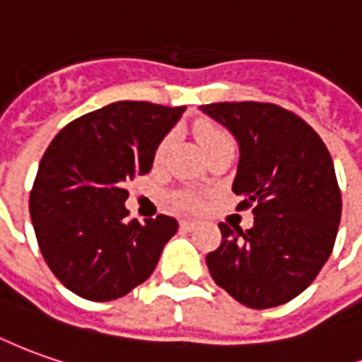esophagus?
I'll return each instance as SVG.
<instances>
[{
  "mask_svg": "<svg viewBox=\"0 0 362 362\" xmlns=\"http://www.w3.org/2000/svg\"><path fill=\"white\" fill-rule=\"evenodd\" d=\"M180 228L182 230H186V232H190V230H194V228H196V222H192V220H182Z\"/></svg>",
  "mask_w": 362,
  "mask_h": 362,
  "instance_id": "esophagus-1",
  "label": "esophagus"
}]
</instances>
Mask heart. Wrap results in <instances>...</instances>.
Instances as JSON below:
<instances>
[{"label":"heart","instance_id":"b5f03b06","mask_svg":"<svg viewBox=\"0 0 362 362\" xmlns=\"http://www.w3.org/2000/svg\"><path fill=\"white\" fill-rule=\"evenodd\" d=\"M196 136H198V142H200V146L204 150H210L214 148V146H218V144H232L230 134L223 129H220L218 124H212V122H200V124L196 127ZM170 136H166V139L158 144V148H156V162H162L166 158V154H168V150H170ZM174 202H176V206L182 208V210H192V208L196 206V198H194V194H190V192L178 194V196L174 198Z\"/></svg>","mask_w":362,"mask_h":362}]
</instances>
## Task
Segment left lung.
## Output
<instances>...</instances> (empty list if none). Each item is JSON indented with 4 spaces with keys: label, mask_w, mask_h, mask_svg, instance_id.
Segmentation results:
<instances>
[{
    "label": "left lung",
    "mask_w": 362,
    "mask_h": 362,
    "mask_svg": "<svg viewBox=\"0 0 362 362\" xmlns=\"http://www.w3.org/2000/svg\"><path fill=\"white\" fill-rule=\"evenodd\" d=\"M200 110L232 132L240 148L233 194L253 206V226L220 223L222 243L206 255L216 284L252 309L305 291L333 252L341 192L329 150L293 112L269 103H216Z\"/></svg>",
    "instance_id": "left-lung-1"
}]
</instances>
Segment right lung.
Instances as JSON below:
<instances>
[{
	"mask_svg": "<svg viewBox=\"0 0 362 362\" xmlns=\"http://www.w3.org/2000/svg\"><path fill=\"white\" fill-rule=\"evenodd\" d=\"M186 107L119 100L59 132L39 162L29 212L47 265L69 291L110 301L148 279L178 222H127L124 184L152 170Z\"/></svg>",
	"mask_w": 362,
	"mask_h": 362,
	"instance_id": "right-lung-1",
	"label": "right lung"
}]
</instances>
